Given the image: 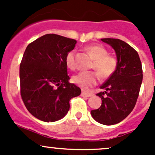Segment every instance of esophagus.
I'll return each instance as SVG.
<instances>
[{"label":"esophagus","mask_w":155,"mask_h":155,"mask_svg":"<svg viewBox=\"0 0 155 155\" xmlns=\"http://www.w3.org/2000/svg\"><path fill=\"white\" fill-rule=\"evenodd\" d=\"M82 97H89L92 96L91 93H89V92H85V91H82V94H81Z\"/></svg>","instance_id":"esophagus-1"}]
</instances>
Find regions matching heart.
<instances>
[{
	"instance_id": "heart-1",
	"label": "heart",
	"mask_w": 155,
	"mask_h": 155,
	"mask_svg": "<svg viewBox=\"0 0 155 155\" xmlns=\"http://www.w3.org/2000/svg\"><path fill=\"white\" fill-rule=\"evenodd\" d=\"M87 51L94 60L92 68L97 71L103 78H107L114 73L118 66L117 59L114 56L108 54L107 50L100 45H94L87 48ZM65 62L69 68L75 69V50H71L67 54ZM97 73L95 72H79L73 77L75 84L83 89H87L95 85L97 82Z\"/></svg>"
}]
</instances>
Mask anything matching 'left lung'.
<instances>
[{
    "mask_svg": "<svg viewBox=\"0 0 155 155\" xmlns=\"http://www.w3.org/2000/svg\"><path fill=\"white\" fill-rule=\"evenodd\" d=\"M103 42L115 50L118 66L101 85L104 91L97 94L102 100L101 107L91 111L95 121L104 125L121 122L132 112L143 81V68L137 51L119 39L104 38Z\"/></svg>",
    "mask_w": 155,
    "mask_h": 155,
    "instance_id": "8db88e82",
    "label": "left lung"
}]
</instances>
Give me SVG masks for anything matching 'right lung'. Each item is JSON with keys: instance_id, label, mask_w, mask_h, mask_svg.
Returning a JSON list of instances; mask_svg holds the SVG:
<instances>
[{"instance_id": "obj_1", "label": "right lung", "mask_w": 155, "mask_h": 155, "mask_svg": "<svg viewBox=\"0 0 155 155\" xmlns=\"http://www.w3.org/2000/svg\"><path fill=\"white\" fill-rule=\"evenodd\" d=\"M76 40L54 34L40 37L26 48L20 64V93L28 112L46 122L61 119L71 98L81 89L69 82L65 58Z\"/></svg>"}]
</instances>
